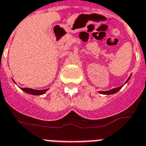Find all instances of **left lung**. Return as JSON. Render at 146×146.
Listing matches in <instances>:
<instances>
[{
	"mask_svg": "<svg viewBox=\"0 0 146 146\" xmlns=\"http://www.w3.org/2000/svg\"><path fill=\"white\" fill-rule=\"evenodd\" d=\"M131 75L129 76L128 79L126 80L125 84H127V81H128L129 80H130V78H131ZM123 86H120V87H119V88H113V89H111V90H110V91H105V92H98V93H100V94H102V95H113V94H115V93H116L117 92H119V90L121 89V88H122Z\"/></svg>",
	"mask_w": 146,
	"mask_h": 146,
	"instance_id": "8db88e82",
	"label": "left lung"
}]
</instances>
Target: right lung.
<instances>
[{"instance_id":"1","label":"right lung","mask_w":146,"mask_h":146,"mask_svg":"<svg viewBox=\"0 0 146 146\" xmlns=\"http://www.w3.org/2000/svg\"><path fill=\"white\" fill-rule=\"evenodd\" d=\"M13 80V79H12ZM14 81V80H13ZM15 84V82L14 81ZM24 92H26L27 94H30V95H41L43 94H44L45 92L48 91V89H44V90H34L32 88H21Z\"/></svg>"}]
</instances>
